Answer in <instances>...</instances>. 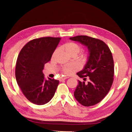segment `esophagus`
I'll return each mask as SVG.
<instances>
[{
	"instance_id": "obj_1",
	"label": "esophagus",
	"mask_w": 132,
	"mask_h": 132,
	"mask_svg": "<svg viewBox=\"0 0 132 132\" xmlns=\"http://www.w3.org/2000/svg\"><path fill=\"white\" fill-rule=\"evenodd\" d=\"M68 79V77H62V78H61V80H60V81H63V80H66V79Z\"/></svg>"
}]
</instances>
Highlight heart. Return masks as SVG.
Returning <instances> with one entry per match:
<instances>
[{
  "instance_id": "b5f03b06",
  "label": "heart",
  "mask_w": 132,
  "mask_h": 132,
  "mask_svg": "<svg viewBox=\"0 0 132 132\" xmlns=\"http://www.w3.org/2000/svg\"><path fill=\"white\" fill-rule=\"evenodd\" d=\"M63 48L67 54L69 56H76L81 50V47L79 45L72 42H68V43L63 45ZM76 67L75 66L69 64V65L64 66L62 69V71L64 74L69 75L71 73H72L73 71L76 70Z\"/></svg>"
}]
</instances>
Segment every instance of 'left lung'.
Instances as JSON below:
<instances>
[{
  "label": "left lung",
  "instance_id": "left-lung-1",
  "mask_svg": "<svg viewBox=\"0 0 132 132\" xmlns=\"http://www.w3.org/2000/svg\"><path fill=\"white\" fill-rule=\"evenodd\" d=\"M70 40L79 42L87 47L88 56L84 68L77 75L88 81L78 80L74 96L85 106L97 104L105 97L113 83L114 64L112 55L107 45L101 40L86 35L71 37Z\"/></svg>",
  "mask_w": 132,
  "mask_h": 132
}]
</instances>
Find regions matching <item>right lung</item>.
<instances>
[{
  "label": "right lung",
  "instance_id": "add662e5",
  "mask_svg": "<svg viewBox=\"0 0 132 132\" xmlns=\"http://www.w3.org/2000/svg\"><path fill=\"white\" fill-rule=\"evenodd\" d=\"M61 38L42 37L29 41L21 49L15 66V78L23 94L32 103L41 105L51 101L59 83L42 72Z\"/></svg>",
  "mask_w": 132,
  "mask_h": 132
}]
</instances>
